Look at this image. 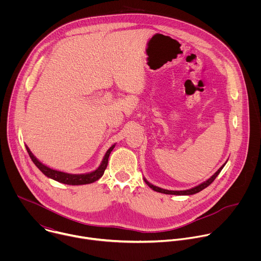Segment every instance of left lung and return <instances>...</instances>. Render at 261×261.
I'll list each match as a JSON object with an SVG mask.
<instances>
[{
	"label": "left lung",
	"instance_id": "8db88e82",
	"mask_svg": "<svg viewBox=\"0 0 261 261\" xmlns=\"http://www.w3.org/2000/svg\"><path fill=\"white\" fill-rule=\"evenodd\" d=\"M224 165H225V164H224ZM224 165H222V166L218 169V171H217L213 176H211L207 180L203 181L202 184H200V185L196 186V187H194V188H192V189L185 190V191H169V190H165V189H162V188L156 187V186H154V185H152V184L148 182L145 178H144V181L146 182V185L148 186V187H150L151 189H153V190H154V191H156V192H160V193H164V194H172V195H192V194H195V193L200 192L201 190L205 189V188L207 187V186H210V185L215 180V178L218 176V174L221 172V170H222V168H223V167H224Z\"/></svg>",
	"mask_w": 261,
	"mask_h": 261
}]
</instances>
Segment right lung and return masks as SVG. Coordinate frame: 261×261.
I'll return each mask as SVG.
<instances>
[{
	"label": "right lung",
	"mask_w": 261,
	"mask_h": 261,
	"mask_svg": "<svg viewBox=\"0 0 261 261\" xmlns=\"http://www.w3.org/2000/svg\"><path fill=\"white\" fill-rule=\"evenodd\" d=\"M27 147V151L29 153V156L30 158L32 159V161L34 162V164L38 167L42 173H44L46 176L59 181V182H63V184H66V185H86V184H91V182H94L96 180H98L104 173L106 167H107V163H108V158H109V155L111 153V151L114 150L115 147V144L111 145L108 151L106 152L103 160H102V163L101 165L94 171L90 172V173H86V174H70V173H66V172H62V171H58V170H54L47 166H45L44 164H42L41 162H39L38 160L36 159V157L32 154V152L30 151V148L28 146Z\"/></svg>",
	"instance_id": "right-lung-1"
}]
</instances>
